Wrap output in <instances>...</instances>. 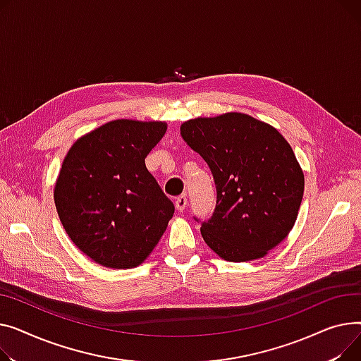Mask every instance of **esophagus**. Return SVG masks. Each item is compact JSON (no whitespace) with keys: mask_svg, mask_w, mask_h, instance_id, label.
I'll list each match as a JSON object with an SVG mask.
<instances>
[{"mask_svg":"<svg viewBox=\"0 0 361 361\" xmlns=\"http://www.w3.org/2000/svg\"><path fill=\"white\" fill-rule=\"evenodd\" d=\"M186 204H188V200H186V197H185V195L178 197V198H176V201H175V207H176V209L179 211V213H182V211L185 209Z\"/></svg>","mask_w":361,"mask_h":361,"instance_id":"34e87169","label":"esophagus"}]
</instances>
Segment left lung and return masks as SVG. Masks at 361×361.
<instances>
[{"label":"left lung","instance_id":"left-lung-1","mask_svg":"<svg viewBox=\"0 0 361 361\" xmlns=\"http://www.w3.org/2000/svg\"><path fill=\"white\" fill-rule=\"evenodd\" d=\"M180 134L217 189L214 213L201 223L205 243L231 262L265 257L287 238L303 200L305 176L290 144L271 125L238 112L190 119Z\"/></svg>","mask_w":361,"mask_h":361}]
</instances>
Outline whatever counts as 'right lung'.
<instances>
[{"label": "right lung", "instance_id": "right-lung-1", "mask_svg": "<svg viewBox=\"0 0 361 361\" xmlns=\"http://www.w3.org/2000/svg\"><path fill=\"white\" fill-rule=\"evenodd\" d=\"M166 128L164 122L116 119L77 140L63 159L54 192L58 216L96 264L140 265L172 219L173 202L145 167Z\"/></svg>", "mask_w": 361, "mask_h": 361}]
</instances>
